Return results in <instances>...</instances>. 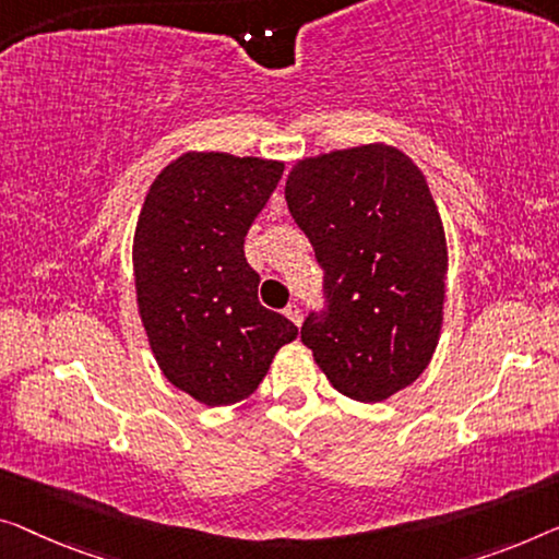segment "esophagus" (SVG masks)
Instances as JSON below:
<instances>
[{"mask_svg":"<svg viewBox=\"0 0 559 559\" xmlns=\"http://www.w3.org/2000/svg\"><path fill=\"white\" fill-rule=\"evenodd\" d=\"M283 313H286L288 319L296 323V326H301V319H304V316H301V308H298V304H288L286 308H283Z\"/></svg>","mask_w":559,"mask_h":559,"instance_id":"esophagus-1","label":"esophagus"}]
</instances>
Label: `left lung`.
Returning a JSON list of instances; mask_svg holds the SVG:
<instances>
[{
    "instance_id": "1",
    "label": "left lung",
    "mask_w": 559,
    "mask_h": 559,
    "mask_svg": "<svg viewBox=\"0 0 559 559\" xmlns=\"http://www.w3.org/2000/svg\"><path fill=\"white\" fill-rule=\"evenodd\" d=\"M286 203L323 269L326 308L301 341L331 386L384 402L421 377L444 316L447 240L424 173L373 143L304 157Z\"/></svg>"
}]
</instances>
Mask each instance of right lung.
I'll return each instance as SVG.
<instances>
[{
    "label": "right lung",
    "mask_w": 559,
    "mask_h": 559,
    "mask_svg": "<svg viewBox=\"0 0 559 559\" xmlns=\"http://www.w3.org/2000/svg\"><path fill=\"white\" fill-rule=\"evenodd\" d=\"M281 175L278 160L186 153L157 175L140 211V319L165 379L200 404L243 402L298 336L286 316L258 304L261 276L243 253Z\"/></svg>",
    "instance_id": "1"
}]
</instances>
